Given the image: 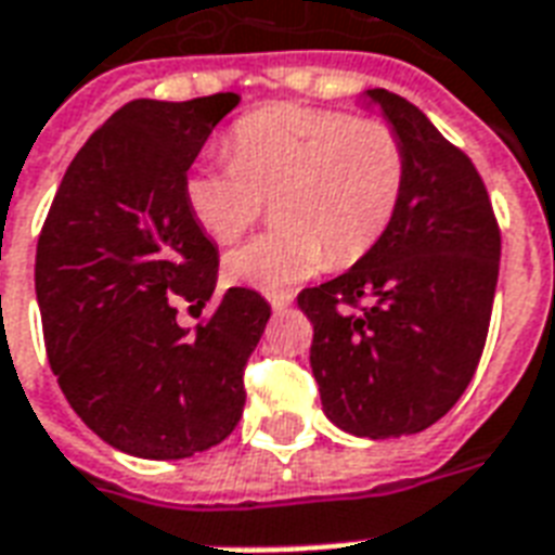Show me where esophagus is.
<instances>
[{
    "label": "esophagus",
    "mask_w": 555,
    "mask_h": 555,
    "mask_svg": "<svg viewBox=\"0 0 555 555\" xmlns=\"http://www.w3.org/2000/svg\"><path fill=\"white\" fill-rule=\"evenodd\" d=\"M267 302H270V309L273 311H282L294 302V294H291V291H270V294H267Z\"/></svg>",
    "instance_id": "esophagus-1"
}]
</instances>
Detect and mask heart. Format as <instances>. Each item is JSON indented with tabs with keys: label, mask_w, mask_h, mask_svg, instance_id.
Returning <instances> with one entry per match:
<instances>
[{
	"label": "heart",
	"mask_w": 555,
	"mask_h": 555,
	"mask_svg": "<svg viewBox=\"0 0 555 555\" xmlns=\"http://www.w3.org/2000/svg\"><path fill=\"white\" fill-rule=\"evenodd\" d=\"M409 182V150L391 122L350 111L267 105L232 129V155L184 173V203L205 235L232 244L276 196V229L225 256V273L258 291L291 288L323 267L356 264L391 229Z\"/></svg>",
	"instance_id": "obj_1"
}]
</instances>
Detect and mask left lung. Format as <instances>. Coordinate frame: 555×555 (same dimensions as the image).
Returning <instances> with one entry per match:
<instances>
[{"label": "left lung", "mask_w": 555, "mask_h": 555, "mask_svg": "<svg viewBox=\"0 0 555 555\" xmlns=\"http://www.w3.org/2000/svg\"><path fill=\"white\" fill-rule=\"evenodd\" d=\"M409 150L391 229L318 288L299 291L314 326L311 371L323 412L344 433L400 438L441 421L486 347L500 225L486 182L421 108L367 90Z\"/></svg>", "instance_id": "8db88e82"}]
</instances>
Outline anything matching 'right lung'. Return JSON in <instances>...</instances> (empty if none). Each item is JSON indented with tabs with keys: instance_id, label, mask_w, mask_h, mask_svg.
<instances>
[{
	"instance_id": "add662e5",
	"label": "right lung",
	"mask_w": 555,
	"mask_h": 555,
	"mask_svg": "<svg viewBox=\"0 0 555 555\" xmlns=\"http://www.w3.org/2000/svg\"><path fill=\"white\" fill-rule=\"evenodd\" d=\"M237 93L134 100L73 158L37 237L35 291L52 373L73 412L122 453L188 459L244 414V371L270 320L253 288L215 299L217 246L184 173Z\"/></svg>"
}]
</instances>
